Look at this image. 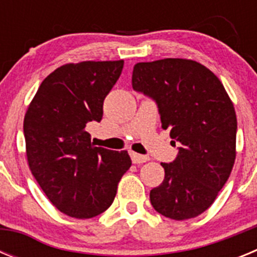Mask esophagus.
Segmentation results:
<instances>
[{
    "label": "esophagus",
    "mask_w": 257,
    "mask_h": 257,
    "mask_svg": "<svg viewBox=\"0 0 257 257\" xmlns=\"http://www.w3.org/2000/svg\"><path fill=\"white\" fill-rule=\"evenodd\" d=\"M130 156H131V160H133L134 163H144L149 160L148 156H143V154L135 153V152H131Z\"/></svg>",
    "instance_id": "1"
}]
</instances>
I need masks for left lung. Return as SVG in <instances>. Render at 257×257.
Wrapping results in <instances>:
<instances>
[{"instance_id":"8db88e82","label":"left lung","mask_w":257,"mask_h":257,"mask_svg":"<svg viewBox=\"0 0 257 257\" xmlns=\"http://www.w3.org/2000/svg\"><path fill=\"white\" fill-rule=\"evenodd\" d=\"M133 88L153 97L162 128L181 144L174 162L161 163L165 179L151 190L152 206L174 220L198 216L234 166L237 117L228 92L205 65L178 58L138 63Z\"/></svg>"}]
</instances>
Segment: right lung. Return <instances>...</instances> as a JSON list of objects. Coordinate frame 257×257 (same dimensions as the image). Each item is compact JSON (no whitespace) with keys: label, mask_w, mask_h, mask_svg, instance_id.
Wrapping results in <instances>:
<instances>
[{"label":"right lung","mask_w":257,"mask_h":257,"mask_svg":"<svg viewBox=\"0 0 257 257\" xmlns=\"http://www.w3.org/2000/svg\"><path fill=\"white\" fill-rule=\"evenodd\" d=\"M122 68L123 60L61 65L42 81L24 115L29 170L52 205L70 217L108 210L130 169L127 151L94 147L86 131L87 122H100Z\"/></svg>","instance_id":"1"}]
</instances>
